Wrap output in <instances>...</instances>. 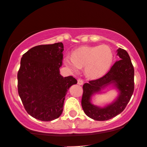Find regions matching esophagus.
<instances>
[{
    "label": "esophagus",
    "mask_w": 147,
    "mask_h": 147,
    "mask_svg": "<svg viewBox=\"0 0 147 147\" xmlns=\"http://www.w3.org/2000/svg\"><path fill=\"white\" fill-rule=\"evenodd\" d=\"M83 83H84L83 80H82V79L80 78H79L78 80H77V84H78L79 85H82L83 84Z\"/></svg>",
    "instance_id": "esophagus-1"
}]
</instances>
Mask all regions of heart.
Listing matches in <instances>:
<instances>
[{"instance_id": "obj_1", "label": "heart", "mask_w": 147, "mask_h": 147, "mask_svg": "<svg viewBox=\"0 0 147 147\" xmlns=\"http://www.w3.org/2000/svg\"><path fill=\"white\" fill-rule=\"evenodd\" d=\"M114 54L105 45L86 46L75 50L72 55L64 58V63L72 71H77L84 67V72L88 77L98 78L107 72L112 65Z\"/></svg>"}]
</instances>
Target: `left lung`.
Instances as JSON below:
<instances>
[{
	"instance_id": "obj_1",
	"label": "left lung",
	"mask_w": 147,
	"mask_h": 147,
	"mask_svg": "<svg viewBox=\"0 0 147 147\" xmlns=\"http://www.w3.org/2000/svg\"><path fill=\"white\" fill-rule=\"evenodd\" d=\"M119 61H117L107 74L83 85L82 107L85 114L96 121H107L121 113L127 106L134 91V67L128 52L117 50ZM114 83L119 91L116 101L105 108L93 106L90 98L108 85Z\"/></svg>"
}]
</instances>
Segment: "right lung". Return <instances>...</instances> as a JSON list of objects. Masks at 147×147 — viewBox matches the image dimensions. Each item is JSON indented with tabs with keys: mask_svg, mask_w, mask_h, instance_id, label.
I'll list each match as a JSON object with an SVG mask.
<instances>
[{
	"mask_svg": "<svg viewBox=\"0 0 147 147\" xmlns=\"http://www.w3.org/2000/svg\"><path fill=\"white\" fill-rule=\"evenodd\" d=\"M63 51L62 42L38 45L21 59L17 73L19 97L28 114L42 121L60 117L67 90L77 83L72 76L60 75Z\"/></svg>",
	"mask_w": 147,
	"mask_h": 147,
	"instance_id": "right-lung-1",
	"label": "right lung"
}]
</instances>
